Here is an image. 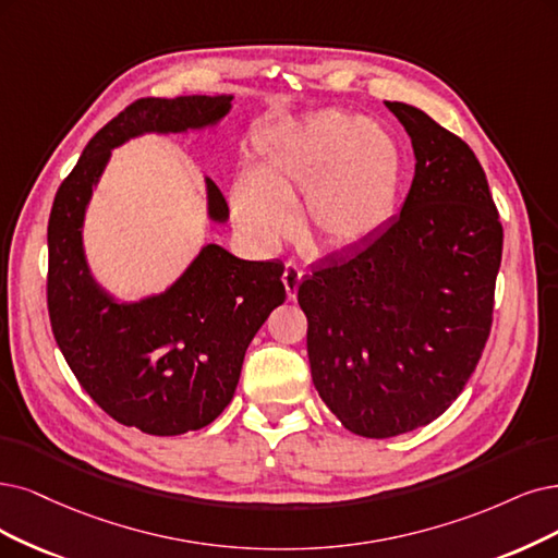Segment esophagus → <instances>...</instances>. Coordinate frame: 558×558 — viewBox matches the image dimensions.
<instances>
[{"label":"esophagus","instance_id":"1","mask_svg":"<svg viewBox=\"0 0 558 558\" xmlns=\"http://www.w3.org/2000/svg\"><path fill=\"white\" fill-rule=\"evenodd\" d=\"M303 280V274L301 268L294 266V264H287L284 266V274H282V284H284V292H287V299L294 301L296 299V292H299V284Z\"/></svg>","mask_w":558,"mask_h":558}]
</instances>
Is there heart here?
<instances>
[{
	"label": "heart",
	"mask_w": 558,
	"mask_h": 558,
	"mask_svg": "<svg viewBox=\"0 0 558 558\" xmlns=\"http://www.w3.org/2000/svg\"><path fill=\"white\" fill-rule=\"evenodd\" d=\"M407 174L398 135L379 121L324 108L262 135L255 174L232 191L239 232L274 251L294 230L290 204L301 198L305 247L324 255L359 253L393 222Z\"/></svg>",
	"instance_id": "heart-1"
}]
</instances>
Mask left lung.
<instances>
[{
  "label": "left lung",
  "instance_id": "obj_1",
  "mask_svg": "<svg viewBox=\"0 0 558 558\" xmlns=\"http://www.w3.org/2000/svg\"><path fill=\"white\" fill-rule=\"evenodd\" d=\"M386 108L416 156L400 218L299 287L317 393L349 432L369 439L427 425L462 393L489 338L504 247L469 144L418 108Z\"/></svg>",
  "mask_w": 558,
  "mask_h": 558
}]
</instances>
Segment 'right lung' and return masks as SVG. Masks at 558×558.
Returning a JSON list of instances; mask_svg holds the SVG:
<instances>
[{"instance_id":"1","label":"right lung","mask_w":558,"mask_h":558,"mask_svg":"<svg viewBox=\"0 0 558 558\" xmlns=\"http://www.w3.org/2000/svg\"><path fill=\"white\" fill-rule=\"evenodd\" d=\"M230 100L137 98L89 140L48 220V315L61 354L110 418L156 437L209 425L232 402L247 344L287 296L284 266L206 245L168 292L123 305L89 278L80 227L112 147L144 131L209 126L230 112ZM206 185L211 218L227 220L218 185Z\"/></svg>"}]
</instances>
